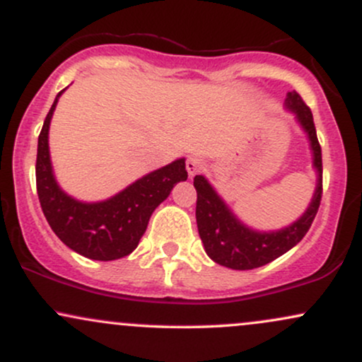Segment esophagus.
Segmentation results:
<instances>
[{"label": "esophagus", "instance_id": "obj_1", "mask_svg": "<svg viewBox=\"0 0 362 362\" xmlns=\"http://www.w3.org/2000/svg\"><path fill=\"white\" fill-rule=\"evenodd\" d=\"M185 167H187V172H189V175L194 177L195 173H199L202 168H204V161H202L199 156H189Z\"/></svg>", "mask_w": 362, "mask_h": 362}]
</instances>
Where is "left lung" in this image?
<instances>
[{
	"instance_id": "left-lung-1",
	"label": "left lung",
	"mask_w": 362,
	"mask_h": 362,
	"mask_svg": "<svg viewBox=\"0 0 362 362\" xmlns=\"http://www.w3.org/2000/svg\"><path fill=\"white\" fill-rule=\"evenodd\" d=\"M284 105L296 115L298 124L308 136L313 168L317 172V187L308 209L296 221L277 231H257L248 228L236 218L204 175L194 177V187L197 190L195 219H197L199 236L204 243L207 255L216 264L228 269L250 271L276 260L277 257L301 242L318 213L320 201H322V148L317 138L313 114L296 91H289Z\"/></svg>"
}]
</instances>
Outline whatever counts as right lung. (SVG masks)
Here are the masks:
<instances>
[{"instance_id": "right-lung-1", "label": "right lung", "mask_w": 362, "mask_h": 362, "mask_svg": "<svg viewBox=\"0 0 362 362\" xmlns=\"http://www.w3.org/2000/svg\"><path fill=\"white\" fill-rule=\"evenodd\" d=\"M64 90L57 93L37 144L35 180L40 207L49 226L66 247L91 260L122 259L138 247L153 211L178 182L187 180L185 158L141 177L105 201H76L57 185L49 153V126Z\"/></svg>"}]
</instances>
